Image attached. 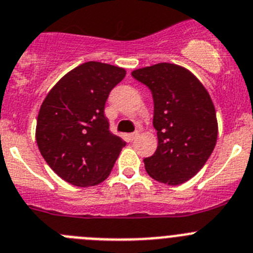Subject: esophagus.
<instances>
[{
	"instance_id": "34e87169",
	"label": "esophagus",
	"mask_w": 253,
	"mask_h": 253,
	"mask_svg": "<svg viewBox=\"0 0 253 253\" xmlns=\"http://www.w3.org/2000/svg\"><path fill=\"white\" fill-rule=\"evenodd\" d=\"M138 135H140V133H138V131H136V132H133V133H129L128 138L131 141H133V140H136V138L138 137Z\"/></svg>"
}]
</instances>
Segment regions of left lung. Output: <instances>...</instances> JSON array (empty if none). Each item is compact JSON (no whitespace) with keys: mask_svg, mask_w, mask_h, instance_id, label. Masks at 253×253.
I'll return each instance as SVG.
<instances>
[{"mask_svg":"<svg viewBox=\"0 0 253 253\" xmlns=\"http://www.w3.org/2000/svg\"><path fill=\"white\" fill-rule=\"evenodd\" d=\"M152 93L158 149L143 160L160 183L180 185L204 166L217 142L214 104L199 79L185 68L159 63L131 73Z\"/></svg>","mask_w":253,"mask_h":253,"instance_id":"1","label":"left lung"}]
</instances>
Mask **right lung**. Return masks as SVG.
<instances>
[{"label":"right lung","mask_w":253,"mask_h":253,"mask_svg":"<svg viewBox=\"0 0 253 253\" xmlns=\"http://www.w3.org/2000/svg\"><path fill=\"white\" fill-rule=\"evenodd\" d=\"M126 76L124 68L88 61L70 70L42 102L36 142L47 165L67 183L93 186L106 180L124 140L110 131L104 106Z\"/></svg>","instance_id":"add662e5"}]
</instances>
